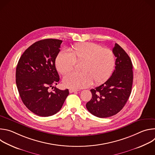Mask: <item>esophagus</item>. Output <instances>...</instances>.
I'll return each mask as SVG.
<instances>
[{"instance_id":"1","label":"esophagus","mask_w":155,"mask_h":155,"mask_svg":"<svg viewBox=\"0 0 155 155\" xmlns=\"http://www.w3.org/2000/svg\"><path fill=\"white\" fill-rule=\"evenodd\" d=\"M78 91V90H75V89H69V93H72L74 92H77Z\"/></svg>"}]
</instances>
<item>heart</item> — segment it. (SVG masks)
Wrapping results in <instances>:
<instances>
[{"mask_svg": "<svg viewBox=\"0 0 155 155\" xmlns=\"http://www.w3.org/2000/svg\"><path fill=\"white\" fill-rule=\"evenodd\" d=\"M77 62H82V72H71L63 78L64 86L73 89L87 87L93 81L95 84L105 81L114 69L115 58L111 50L85 42L74 45L70 52L60 51L55 61L57 70L62 75L73 70Z\"/></svg>", "mask_w": 155, "mask_h": 155, "instance_id": "1", "label": "heart"}]
</instances>
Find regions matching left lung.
Here are the masks:
<instances>
[{
  "label": "left lung",
  "instance_id": "1",
  "mask_svg": "<svg viewBox=\"0 0 155 155\" xmlns=\"http://www.w3.org/2000/svg\"><path fill=\"white\" fill-rule=\"evenodd\" d=\"M113 52L117 58L115 69L104 83L90 90L92 98L86 105L88 111L99 118H107L118 114L131 93L133 81L131 60L117 43Z\"/></svg>",
  "mask_w": 155,
  "mask_h": 155
}]
</instances>
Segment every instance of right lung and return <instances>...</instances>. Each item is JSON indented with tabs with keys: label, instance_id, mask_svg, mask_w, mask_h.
Here are the masks:
<instances>
[{
	"label": "right lung",
	"instance_id": "right-lung-1",
	"mask_svg": "<svg viewBox=\"0 0 155 155\" xmlns=\"http://www.w3.org/2000/svg\"><path fill=\"white\" fill-rule=\"evenodd\" d=\"M62 41L48 38L35 42L19 59L16 69V83L19 96L26 107L40 117H49L58 112L69 90L50 87L59 81L55 60Z\"/></svg>",
	"mask_w": 155,
	"mask_h": 155
}]
</instances>
